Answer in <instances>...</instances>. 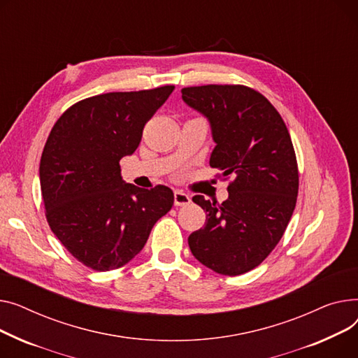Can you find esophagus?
Instances as JSON below:
<instances>
[{
  "mask_svg": "<svg viewBox=\"0 0 358 358\" xmlns=\"http://www.w3.org/2000/svg\"><path fill=\"white\" fill-rule=\"evenodd\" d=\"M173 201H175L176 206H186V205L191 203V196H189L185 192H182V191H175Z\"/></svg>",
  "mask_w": 358,
  "mask_h": 358,
  "instance_id": "34e87169",
  "label": "esophagus"
}]
</instances>
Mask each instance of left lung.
Segmentation results:
<instances>
[{
    "label": "left lung",
    "mask_w": 358,
    "mask_h": 358,
    "mask_svg": "<svg viewBox=\"0 0 358 358\" xmlns=\"http://www.w3.org/2000/svg\"><path fill=\"white\" fill-rule=\"evenodd\" d=\"M182 98L211 124L217 145L209 164L234 178L222 203L192 198L206 221L187 243L203 266L238 276L257 267L285 234L299 189L295 149L278 110L253 88L189 87Z\"/></svg>",
    "instance_id": "left-lung-1"
}]
</instances>
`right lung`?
<instances>
[{
  "instance_id": "add662e5",
  "label": "right lung",
  "mask_w": 358,
  "mask_h": 358,
  "mask_svg": "<svg viewBox=\"0 0 358 358\" xmlns=\"http://www.w3.org/2000/svg\"><path fill=\"white\" fill-rule=\"evenodd\" d=\"M173 85L82 99L53 125L40 159V187L53 234L82 264L107 271L127 264L156 221L171 211L172 189L124 183L120 160Z\"/></svg>"
}]
</instances>
